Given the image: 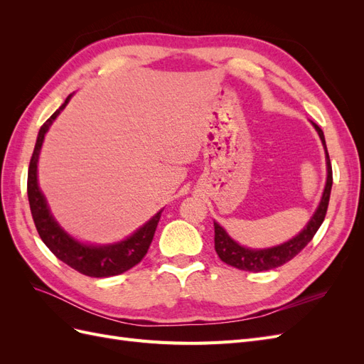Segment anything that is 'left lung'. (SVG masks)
<instances>
[{"label": "left lung", "mask_w": 364, "mask_h": 364, "mask_svg": "<svg viewBox=\"0 0 364 364\" xmlns=\"http://www.w3.org/2000/svg\"><path fill=\"white\" fill-rule=\"evenodd\" d=\"M311 124L314 126L318 136H321V139H322L325 155H326V171H328L325 190L322 194L321 203H318V206L316 209V213L310 218V222L306 223V226L296 237H293L289 241H285L284 245L269 247V249H249L245 246H240L237 241H234L228 235V232L222 226L214 222L215 252L220 257V259L229 264V266H232L240 270H246V272H264V270L277 269V267L282 266V264L293 259L297 253H299L308 243H310L318 230V228H321V225L323 223L328 203H329V194H331V186H333V167H331V161H329V155L326 150L323 132L316 123H313V121H311Z\"/></svg>", "instance_id": "left-lung-1"}]
</instances>
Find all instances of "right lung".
<instances>
[{"instance_id":"add662e5","label":"right lung","mask_w":364,"mask_h":364,"mask_svg":"<svg viewBox=\"0 0 364 364\" xmlns=\"http://www.w3.org/2000/svg\"><path fill=\"white\" fill-rule=\"evenodd\" d=\"M73 94L67 97L65 103L54 112L46 123L42 124L35 150L28 165V178H27V194L30 211L33 215V222L38 229V234L42 238L46 246L56 255L60 261L68 264L74 270L80 272L86 277L91 278H107L115 277V274L123 273L146 257V253L151 245L153 235H155L156 226L159 223L162 209L153 215L149 222L136 229V232L132 234L123 241H118L115 245H105V246H94L85 245L80 241L74 240L59 226L50 213L47 205L46 196L42 194L38 185V159L43 138L48 132L53 121L63 111L65 106L71 100Z\"/></svg>"}]
</instances>
